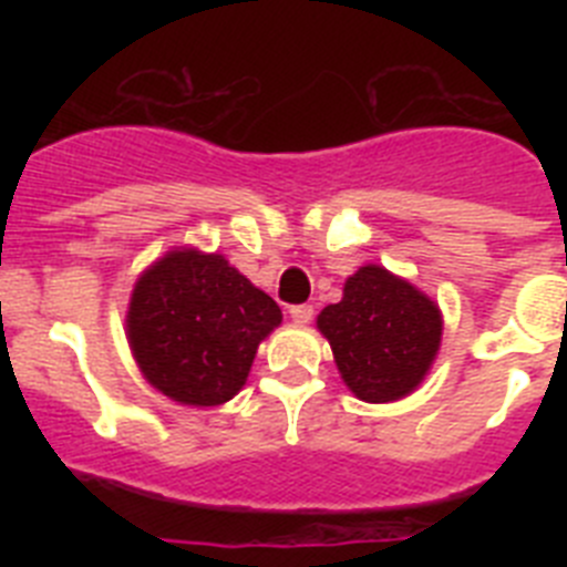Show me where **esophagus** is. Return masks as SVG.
Listing matches in <instances>:
<instances>
[{"mask_svg": "<svg viewBox=\"0 0 567 567\" xmlns=\"http://www.w3.org/2000/svg\"><path fill=\"white\" fill-rule=\"evenodd\" d=\"M289 318H292L295 323H298V327H307L309 320L315 318V309L309 307V303H298V307L289 309Z\"/></svg>", "mask_w": 567, "mask_h": 567, "instance_id": "1", "label": "esophagus"}]
</instances>
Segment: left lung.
Wrapping results in <instances>:
<instances>
[{"label":"left lung","instance_id":"obj_1","mask_svg":"<svg viewBox=\"0 0 567 567\" xmlns=\"http://www.w3.org/2000/svg\"><path fill=\"white\" fill-rule=\"evenodd\" d=\"M343 383L365 403L412 394L432 369L443 338V315L429 295L378 264L343 284L340 303L318 315Z\"/></svg>","mask_w":567,"mask_h":567}]
</instances>
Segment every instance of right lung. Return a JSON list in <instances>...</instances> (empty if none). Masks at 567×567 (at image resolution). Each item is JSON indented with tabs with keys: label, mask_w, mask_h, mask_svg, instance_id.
I'll list each match as a JSON object with an SVG mask.
<instances>
[{
	"label": "right lung",
	"mask_w": 567,
	"mask_h": 567,
	"mask_svg": "<svg viewBox=\"0 0 567 567\" xmlns=\"http://www.w3.org/2000/svg\"><path fill=\"white\" fill-rule=\"evenodd\" d=\"M280 320L278 303L224 255L178 247L135 280L127 340L153 389L182 405H221Z\"/></svg>",
	"instance_id": "add662e5"
}]
</instances>
